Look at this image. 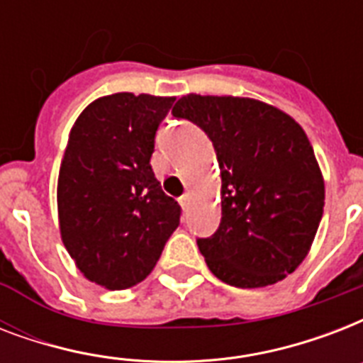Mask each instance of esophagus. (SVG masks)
<instances>
[{
  "label": "esophagus",
  "instance_id": "1",
  "mask_svg": "<svg viewBox=\"0 0 363 363\" xmlns=\"http://www.w3.org/2000/svg\"><path fill=\"white\" fill-rule=\"evenodd\" d=\"M188 199H190L188 198V194H184V196H181V198H179V203H181L182 209H186L188 207Z\"/></svg>",
  "mask_w": 363,
  "mask_h": 363
}]
</instances>
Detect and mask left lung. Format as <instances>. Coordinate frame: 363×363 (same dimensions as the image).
Returning a JSON list of instances; mask_svg holds the SVG:
<instances>
[{"label": "left lung", "instance_id": "8db88e82", "mask_svg": "<svg viewBox=\"0 0 363 363\" xmlns=\"http://www.w3.org/2000/svg\"><path fill=\"white\" fill-rule=\"evenodd\" d=\"M173 116L207 133L220 167V226L198 239L213 275L259 288L294 273L324 213V179L301 125L273 105L233 96L188 94Z\"/></svg>", "mask_w": 363, "mask_h": 363}]
</instances>
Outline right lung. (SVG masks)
Instances as JSON below:
<instances>
[{
	"instance_id": "add662e5",
	"label": "right lung",
	"mask_w": 363,
	"mask_h": 363,
	"mask_svg": "<svg viewBox=\"0 0 363 363\" xmlns=\"http://www.w3.org/2000/svg\"><path fill=\"white\" fill-rule=\"evenodd\" d=\"M175 98L121 92L88 105L71 128L58 177L60 233L88 281L124 290L145 281L181 222L150 167Z\"/></svg>"
}]
</instances>
